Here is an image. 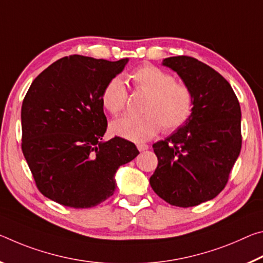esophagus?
<instances>
[{
	"mask_svg": "<svg viewBox=\"0 0 263 263\" xmlns=\"http://www.w3.org/2000/svg\"><path fill=\"white\" fill-rule=\"evenodd\" d=\"M148 148H149V145H148V144H143V143L137 144V149H139L140 152H144V150H147Z\"/></svg>",
	"mask_w": 263,
	"mask_h": 263,
	"instance_id": "1",
	"label": "esophagus"
}]
</instances>
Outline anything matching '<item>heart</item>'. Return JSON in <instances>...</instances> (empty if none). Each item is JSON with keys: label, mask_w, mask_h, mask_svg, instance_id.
Here are the masks:
<instances>
[{"label": "heart", "mask_w": 263, "mask_h": 263, "mask_svg": "<svg viewBox=\"0 0 263 263\" xmlns=\"http://www.w3.org/2000/svg\"><path fill=\"white\" fill-rule=\"evenodd\" d=\"M136 91L149 94L141 116L123 115L111 121L109 129L115 136L132 142H144L161 132H175L187 121L193 108L191 89L176 83L170 73L153 65L137 68L130 76ZM127 88L120 77L110 79L101 94L102 106L118 115L127 103Z\"/></svg>", "instance_id": "heart-1"}]
</instances>
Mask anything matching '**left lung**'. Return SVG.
I'll return each instance as SVG.
<instances>
[{"label":"left lung","instance_id":"8db88e82","mask_svg":"<svg viewBox=\"0 0 263 263\" xmlns=\"http://www.w3.org/2000/svg\"><path fill=\"white\" fill-rule=\"evenodd\" d=\"M191 89L193 108L182 127L153 144L158 165L153 190L166 203L190 208L217 197L241 150V109L221 74L192 57L163 59Z\"/></svg>","mask_w":263,"mask_h":263}]
</instances>
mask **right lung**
Returning <instances> with one entry per match:
<instances>
[{
  "instance_id": "obj_1",
  "label": "right lung",
  "mask_w": 263,
  "mask_h": 263,
  "mask_svg": "<svg viewBox=\"0 0 263 263\" xmlns=\"http://www.w3.org/2000/svg\"><path fill=\"white\" fill-rule=\"evenodd\" d=\"M128 62L73 54L30 86L21 111L22 150L38 190L55 203L74 209L102 203L115 191L119 167L140 154L121 137L102 139L101 94Z\"/></svg>"
}]
</instances>
